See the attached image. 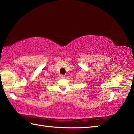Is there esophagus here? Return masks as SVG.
Wrapping results in <instances>:
<instances>
[{
	"label": "esophagus",
	"instance_id": "esophagus-1",
	"mask_svg": "<svg viewBox=\"0 0 134 134\" xmlns=\"http://www.w3.org/2000/svg\"><path fill=\"white\" fill-rule=\"evenodd\" d=\"M65 75H63V74H61L60 75V77L61 78H62V79H63V78H65Z\"/></svg>",
	"mask_w": 134,
	"mask_h": 134
}]
</instances>
